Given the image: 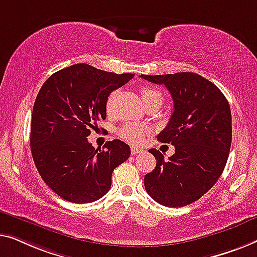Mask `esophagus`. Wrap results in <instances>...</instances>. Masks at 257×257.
<instances>
[{
	"label": "esophagus",
	"mask_w": 257,
	"mask_h": 257,
	"mask_svg": "<svg viewBox=\"0 0 257 257\" xmlns=\"http://www.w3.org/2000/svg\"><path fill=\"white\" fill-rule=\"evenodd\" d=\"M142 149L141 148H137V147H132V155H136V154H140L142 153Z\"/></svg>",
	"instance_id": "obj_1"
}]
</instances>
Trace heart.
Here are the masks:
<instances>
[{
    "mask_svg": "<svg viewBox=\"0 0 257 257\" xmlns=\"http://www.w3.org/2000/svg\"><path fill=\"white\" fill-rule=\"evenodd\" d=\"M115 95H116V93L113 92L109 94V96H108V99L106 101L107 111H110L111 106H113V101L115 99ZM141 97H142L143 102H146V101H149V100H153V99L162 100L161 93L158 92L156 88L149 87V86H146V87L141 88ZM146 132L147 130L142 127H140V125L134 124V123H127V124H124L120 130H118V135H120L122 139H123L124 141H127V142H129V143L137 144L143 140V136H144V134H146Z\"/></svg>",
    "mask_w": 257,
    "mask_h": 257,
    "instance_id": "obj_1",
    "label": "heart"
}]
</instances>
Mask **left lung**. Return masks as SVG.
<instances>
[{
  "mask_svg": "<svg viewBox=\"0 0 257 257\" xmlns=\"http://www.w3.org/2000/svg\"><path fill=\"white\" fill-rule=\"evenodd\" d=\"M141 77L171 94L173 113L157 140L175 146L169 161L160 150H149L156 168L144 177V187L161 205H190L212 189L225 169L232 143L229 103L213 82L192 72Z\"/></svg>",
  "mask_w": 257,
  "mask_h": 257,
  "instance_id": "8db88e82",
  "label": "left lung"
}]
</instances>
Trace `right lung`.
<instances>
[{"label":"right lung","mask_w":257,"mask_h":257,"mask_svg":"<svg viewBox=\"0 0 257 257\" xmlns=\"http://www.w3.org/2000/svg\"><path fill=\"white\" fill-rule=\"evenodd\" d=\"M135 74H116L87 64L56 72L43 84L31 117L30 147L46 185L63 199L87 204L110 189L111 173L130 156L128 144L109 141L95 149L87 136L106 120V101ZM97 127V125H96Z\"/></svg>","instance_id":"add662e5"}]
</instances>
